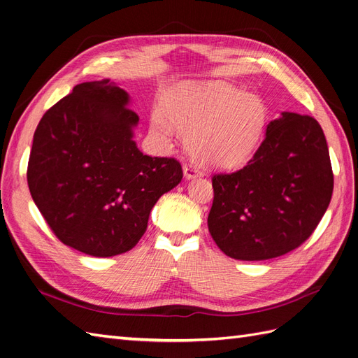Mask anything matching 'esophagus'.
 Listing matches in <instances>:
<instances>
[{
  "label": "esophagus",
  "mask_w": 358,
  "mask_h": 358,
  "mask_svg": "<svg viewBox=\"0 0 358 358\" xmlns=\"http://www.w3.org/2000/svg\"><path fill=\"white\" fill-rule=\"evenodd\" d=\"M183 176H185V179H196V178H200L201 176V171L194 166V164H183Z\"/></svg>",
  "instance_id": "obj_1"
}]
</instances>
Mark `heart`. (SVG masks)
I'll return each instance as SVG.
<instances>
[{
	"label": "heart",
	"mask_w": 358,
	"mask_h": 358,
	"mask_svg": "<svg viewBox=\"0 0 358 358\" xmlns=\"http://www.w3.org/2000/svg\"><path fill=\"white\" fill-rule=\"evenodd\" d=\"M267 104L259 95L213 80L180 86L154 109L150 128L164 140L176 125L191 152L215 169H236L252 158L267 125Z\"/></svg>",
	"instance_id": "1"
}]
</instances>
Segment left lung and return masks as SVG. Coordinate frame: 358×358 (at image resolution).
<instances>
[{"mask_svg": "<svg viewBox=\"0 0 358 358\" xmlns=\"http://www.w3.org/2000/svg\"><path fill=\"white\" fill-rule=\"evenodd\" d=\"M209 233L234 259L262 262L305 242L326 213L333 171L322 128L310 116L282 112L270 121L254 158L212 178Z\"/></svg>", "mask_w": 358, "mask_h": 358, "instance_id": "8db88e82", "label": "left lung"}]
</instances>
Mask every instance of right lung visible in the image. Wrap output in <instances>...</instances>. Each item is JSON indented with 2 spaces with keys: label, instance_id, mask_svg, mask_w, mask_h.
Wrapping results in <instances>:
<instances>
[{
  "label": "right lung",
  "instance_id": "1",
  "mask_svg": "<svg viewBox=\"0 0 358 358\" xmlns=\"http://www.w3.org/2000/svg\"><path fill=\"white\" fill-rule=\"evenodd\" d=\"M129 103L109 79L76 85L41 117L32 140L31 197L58 239L86 255L134 248L158 199L182 180L176 159L140 152Z\"/></svg>",
  "mask_w": 358,
  "mask_h": 358
}]
</instances>
